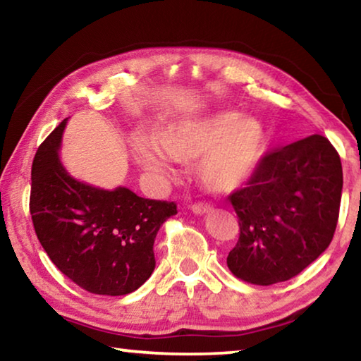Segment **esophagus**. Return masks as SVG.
Segmentation results:
<instances>
[{"label": "esophagus", "mask_w": 361, "mask_h": 361, "mask_svg": "<svg viewBox=\"0 0 361 361\" xmlns=\"http://www.w3.org/2000/svg\"><path fill=\"white\" fill-rule=\"evenodd\" d=\"M191 210L195 213V215H204V213L212 212V205L199 202V204H194V205L191 207Z\"/></svg>", "instance_id": "1"}]
</instances>
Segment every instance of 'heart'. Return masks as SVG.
<instances>
[{"instance_id": "obj_1", "label": "heart", "mask_w": 361, "mask_h": 361, "mask_svg": "<svg viewBox=\"0 0 361 361\" xmlns=\"http://www.w3.org/2000/svg\"><path fill=\"white\" fill-rule=\"evenodd\" d=\"M157 140L167 156L178 162L202 155L195 172L213 192H231L243 185L258 169L267 146L261 121L234 111L172 124L157 133ZM133 151L143 169L157 175L170 172L167 157L157 146L138 142Z\"/></svg>"}]
</instances>
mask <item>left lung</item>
<instances>
[{
  "instance_id": "obj_1",
  "label": "left lung",
  "mask_w": 361,
  "mask_h": 361,
  "mask_svg": "<svg viewBox=\"0 0 361 361\" xmlns=\"http://www.w3.org/2000/svg\"><path fill=\"white\" fill-rule=\"evenodd\" d=\"M341 192V157L328 138L310 135L267 152L247 186L228 197L240 228L229 271L253 285L298 276L331 243Z\"/></svg>"
}]
</instances>
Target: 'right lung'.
<instances>
[{
    "label": "right lung",
    "mask_w": 361,
    "mask_h": 361,
    "mask_svg": "<svg viewBox=\"0 0 361 361\" xmlns=\"http://www.w3.org/2000/svg\"><path fill=\"white\" fill-rule=\"evenodd\" d=\"M66 119L36 151L32 166L35 232L51 261L71 282L94 295L122 296L154 271L152 245L176 204L78 181L59 157Z\"/></svg>",
    "instance_id": "right-lung-1"
}]
</instances>
